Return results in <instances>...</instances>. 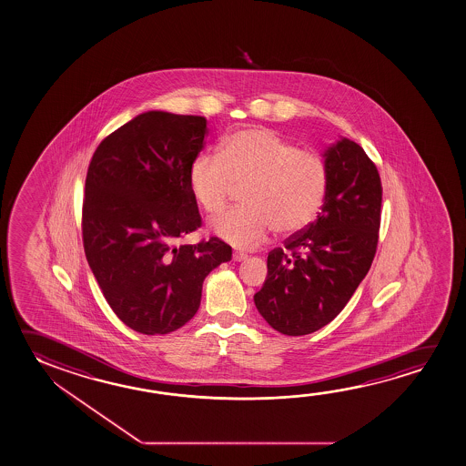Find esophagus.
Masks as SVG:
<instances>
[{
  "mask_svg": "<svg viewBox=\"0 0 466 466\" xmlns=\"http://www.w3.org/2000/svg\"><path fill=\"white\" fill-rule=\"evenodd\" d=\"M248 258L244 252H233V260L235 262H241V260H244V258Z\"/></svg>",
  "mask_w": 466,
  "mask_h": 466,
  "instance_id": "1",
  "label": "esophagus"
}]
</instances>
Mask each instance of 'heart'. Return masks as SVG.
Segmentation results:
<instances>
[{
  "label": "heart",
  "instance_id": "heart-1",
  "mask_svg": "<svg viewBox=\"0 0 466 466\" xmlns=\"http://www.w3.org/2000/svg\"><path fill=\"white\" fill-rule=\"evenodd\" d=\"M248 208L229 210L212 223L223 241L252 249L275 228L291 235L306 228L324 204L329 171L322 157L299 150L267 127L228 136L218 154H202L189 167V187L208 215L222 212L237 185Z\"/></svg>",
  "mask_w": 466,
  "mask_h": 466
}]
</instances>
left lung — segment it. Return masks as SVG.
<instances>
[{
  "label": "left lung",
  "instance_id": "8db88e82",
  "mask_svg": "<svg viewBox=\"0 0 466 466\" xmlns=\"http://www.w3.org/2000/svg\"><path fill=\"white\" fill-rule=\"evenodd\" d=\"M329 183L318 218L267 258L254 303L283 335H308L332 322L370 272L376 254L382 186L361 146L340 137L325 148Z\"/></svg>",
  "mask_w": 466,
  "mask_h": 466
}]
</instances>
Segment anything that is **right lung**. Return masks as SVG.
Listing matches in <instances>:
<instances>
[{
  "instance_id": "add662e5",
  "label": "right lung",
  "mask_w": 466,
  "mask_h": 466,
  "mask_svg": "<svg viewBox=\"0 0 466 466\" xmlns=\"http://www.w3.org/2000/svg\"><path fill=\"white\" fill-rule=\"evenodd\" d=\"M206 133L204 116L146 111L105 137L90 160L86 258L113 312L144 335L191 320L206 277L231 258L218 238L177 244L200 227L189 167Z\"/></svg>"
}]
</instances>
